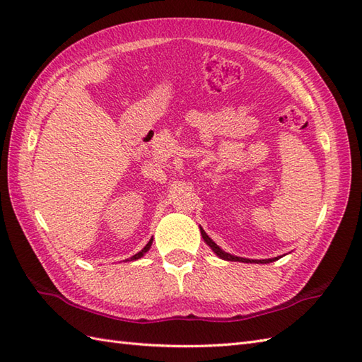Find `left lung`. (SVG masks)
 <instances>
[{
	"label": "left lung",
	"mask_w": 362,
	"mask_h": 362,
	"mask_svg": "<svg viewBox=\"0 0 362 362\" xmlns=\"http://www.w3.org/2000/svg\"><path fill=\"white\" fill-rule=\"evenodd\" d=\"M199 232H202V237H203V240L206 242V245L212 249V251L220 257V259H223V260H228V262H243V263H271V262H276V260H279L280 259V255L279 257H274V259H263V260H254V259H245V257H237V255H232V254H229V252H226V251H223V249L216 245L214 240L209 237L206 232H204V229L203 228H199Z\"/></svg>",
	"instance_id": "left-lung-1"
}]
</instances>
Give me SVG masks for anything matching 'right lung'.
<instances>
[{
  "label": "right lung",
  "mask_w": 362,
  "mask_h": 362,
  "mask_svg": "<svg viewBox=\"0 0 362 362\" xmlns=\"http://www.w3.org/2000/svg\"><path fill=\"white\" fill-rule=\"evenodd\" d=\"M151 243H153V238H150V242L146 246H144V249H141L138 254H134L130 260H138V259H141V257L146 255V252H148V249L151 247Z\"/></svg>",
  "instance_id": "1"
}]
</instances>
